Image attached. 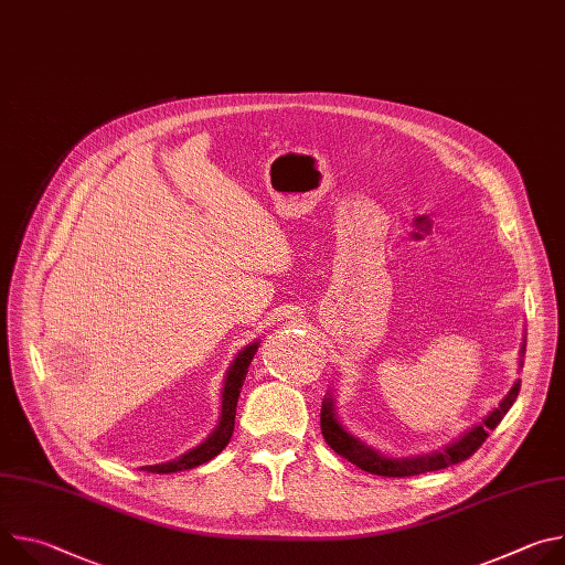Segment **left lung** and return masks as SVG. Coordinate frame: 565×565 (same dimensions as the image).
Returning a JSON list of instances; mask_svg holds the SVG:
<instances>
[{"label": "left lung", "mask_w": 565, "mask_h": 565, "mask_svg": "<svg viewBox=\"0 0 565 565\" xmlns=\"http://www.w3.org/2000/svg\"><path fill=\"white\" fill-rule=\"evenodd\" d=\"M523 358H525V338H523V344L519 349V366L521 369H523ZM519 388H521V380H516L512 384L508 395L499 402V407L480 425L471 427L467 434H462L458 440L449 443L440 451H431V454H425V456L388 458V456H382L380 451L371 449L366 443H362L360 438H355L353 434H349L340 425L338 414H335V399H333L331 393H327V397L321 399V418H319L321 420V434H324V440L331 445V449L335 454H340L342 458H347L349 462H353L355 467H360L369 473L388 476V478H405V476L438 471V469H445V467H451V465H458V462L467 460L482 443H486L490 431L497 429V425L503 420V416L514 405Z\"/></svg>", "instance_id": "left-lung-1"}]
</instances>
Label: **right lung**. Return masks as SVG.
<instances>
[{
	"label": "right lung",
	"instance_id": "right-lung-1",
	"mask_svg": "<svg viewBox=\"0 0 565 565\" xmlns=\"http://www.w3.org/2000/svg\"><path fill=\"white\" fill-rule=\"evenodd\" d=\"M257 349H259V342L248 344L244 351H241V353L234 358V362L230 364V369H227V373H225L223 391H221V418H218L216 429L207 436V440L201 443L199 447L185 451L183 456L170 460V462L147 465V467H142L145 471H151V473H177V471H183V469L199 467V465L212 460L216 454H221V451L225 449V445L230 443L232 431H234V416H236L238 393H241V386H244L248 366H250V362H253Z\"/></svg>",
	"mask_w": 565,
	"mask_h": 565
}]
</instances>
